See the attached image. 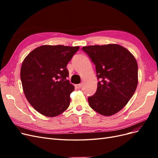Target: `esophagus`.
<instances>
[{"label":"esophagus","mask_w":158,"mask_h":158,"mask_svg":"<svg viewBox=\"0 0 158 158\" xmlns=\"http://www.w3.org/2000/svg\"><path fill=\"white\" fill-rule=\"evenodd\" d=\"M75 87L76 88H78V89H80L81 87H82V84H76L75 85Z\"/></svg>","instance_id":"1"}]
</instances>
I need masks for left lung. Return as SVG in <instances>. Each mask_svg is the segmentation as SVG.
<instances>
[{"label":"left lung","mask_w":158,"mask_h":158,"mask_svg":"<svg viewBox=\"0 0 158 158\" xmlns=\"http://www.w3.org/2000/svg\"><path fill=\"white\" fill-rule=\"evenodd\" d=\"M95 65L96 92L88 98L90 107L100 114L111 116L120 111L135 92L138 64L131 52L117 44L82 47Z\"/></svg>","instance_id":"1"}]
</instances>
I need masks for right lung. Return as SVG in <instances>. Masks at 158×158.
Listing matches in <instances>:
<instances>
[{"instance_id":"add662e5","label":"right lung","mask_w":158,"mask_h":158,"mask_svg":"<svg viewBox=\"0 0 158 158\" xmlns=\"http://www.w3.org/2000/svg\"><path fill=\"white\" fill-rule=\"evenodd\" d=\"M78 46L42 45L23 60L20 78L23 93L31 106L43 115L58 116L69 107L74 86L66 78L69 62Z\"/></svg>"}]
</instances>
